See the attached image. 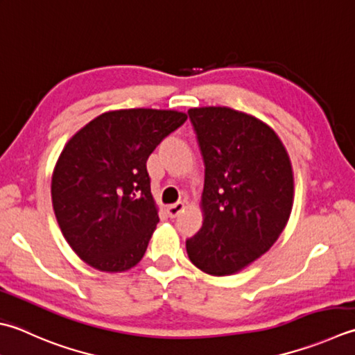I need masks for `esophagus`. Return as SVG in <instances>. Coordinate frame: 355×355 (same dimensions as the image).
I'll use <instances>...</instances> for the list:
<instances>
[{
	"instance_id": "1",
	"label": "esophagus",
	"mask_w": 355,
	"mask_h": 355,
	"mask_svg": "<svg viewBox=\"0 0 355 355\" xmlns=\"http://www.w3.org/2000/svg\"><path fill=\"white\" fill-rule=\"evenodd\" d=\"M183 211H184V203H182V201H178V203H173V205L166 207V212H168L171 218L177 217V215L182 214Z\"/></svg>"
}]
</instances>
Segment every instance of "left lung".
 <instances>
[{"mask_svg":"<svg viewBox=\"0 0 355 355\" xmlns=\"http://www.w3.org/2000/svg\"><path fill=\"white\" fill-rule=\"evenodd\" d=\"M205 162L203 226L186 240L189 260L223 277L268 252L294 203V173L272 128L231 107L187 110Z\"/></svg>","mask_w":355,"mask_h":355,"instance_id":"1","label":"left lung"}]
</instances>
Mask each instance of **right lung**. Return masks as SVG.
I'll list each match as a JSON object with an SVG mask.
<instances>
[{
	"label": "right lung",
	"instance_id": "right-lung-1",
	"mask_svg": "<svg viewBox=\"0 0 355 355\" xmlns=\"http://www.w3.org/2000/svg\"><path fill=\"white\" fill-rule=\"evenodd\" d=\"M186 120L178 110H110L66 143L52 205L69 246L89 266L124 272L143 259L159 221L146 162Z\"/></svg>",
	"mask_w": 355,
	"mask_h": 355
}]
</instances>
